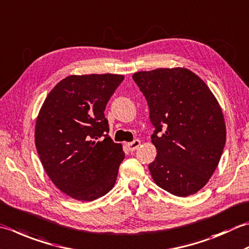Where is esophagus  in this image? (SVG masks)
<instances>
[{"instance_id": "esophagus-1", "label": "esophagus", "mask_w": 249, "mask_h": 249, "mask_svg": "<svg viewBox=\"0 0 249 249\" xmlns=\"http://www.w3.org/2000/svg\"><path fill=\"white\" fill-rule=\"evenodd\" d=\"M139 145H140V140L136 139V140L133 141V142H128L127 143V148L129 149V151H135V150H137V148L139 147Z\"/></svg>"}]
</instances>
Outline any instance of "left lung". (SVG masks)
<instances>
[{
	"mask_svg": "<svg viewBox=\"0 0 249 249\" xmlns=\"http://www.w3.org/2000/svg\"><path fill=\"white\" fill-rule=\"evenodd\" d=\"M133 79L147 99L151 136L158 155L149 164L155 183L186 197L208 182L226 144V123L215 96L184 68L136 72Z\"/></svg>",
	"mask_w": 249,
	"mask_h": 249,
	"instance_id": "obj_1",
	"label": "left lung"
}]
</instances>
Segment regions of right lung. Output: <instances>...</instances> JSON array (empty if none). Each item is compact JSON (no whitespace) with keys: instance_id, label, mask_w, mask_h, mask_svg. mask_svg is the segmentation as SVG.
Returning a JSON list of instances; mask_svg holds the SVG:
<instances>
[{"instance_id":"1","label":"right lung","mask_w":249,"mask_h":249,"mask_svg":"<svg viewBox=\"0 0 249 249\" xmlns=\"http://www.w3.org/2000/svg\"><path fill=\"white\" fill-rule=\"evenodd\" d=\"M124 80L119 74L70 75L47 95L36 124V147L53 184L77 201L113 188L125 154L109 137L104 111Z\"/></svg>"}]
</instances>
